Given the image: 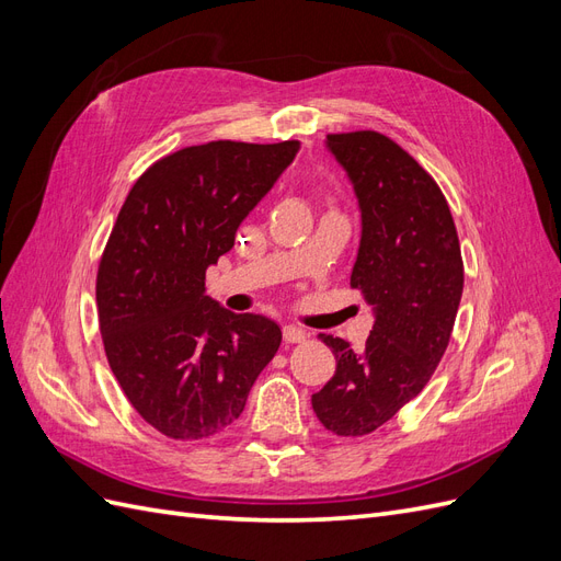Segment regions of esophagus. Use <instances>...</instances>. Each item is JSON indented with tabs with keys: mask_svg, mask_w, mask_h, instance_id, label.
<instances>
[{
	"mask_svg": "<svg viewBox=\"0 0 561 561\" xmlns=\"http://www.w3.org/2000/svg\"><path fill=\"white\" fill-rule=\"evenodd\" d=\"M283 339L287 344H301L304 339H307V332H304L301 328H297V325H285L283 328Z\"/></svg>",
	"mask_w": 561,
	"mask_h": 561,
	"instance_id": "1",
	"label": "esophagus"
}]
</instances>
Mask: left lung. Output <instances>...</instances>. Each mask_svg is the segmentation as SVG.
Instances as JSON below:
<instances>
[{"label": "left lung", "mask_w": 561, "mask_h": 561, "mask_svg": "<svg viewBox=\"0 0 561 561\" xmlns=\"http://www.w3.org/2000/svg\"><path fill=\"white\" fill-rule=\"evenodd\" d=\"M328 149L358 196L363 236L351 287L375 309V325L360 351L320 334L336 371L311 404L330 433L363 437L414 400L443 360L463 260L445 194L398 142L355 130L328 135Z\"/></svg>", "instance_id": "8db88e82"}]
</instances>
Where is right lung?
Wrapping results in <instances>:
<instances>
[{
    "label": "right lung",
    "instance_id": "1",
    "mask_svg": "<svg viewBox=\"0 0 561 561\" xmlns=\"http://www.w3.org/2000/svg\"><path fill=\"white\" fill-rule=\"evenodd\" d=\"M299 142L215 140L173 151L133 184L98 266L107 363L151 428L208 439L241 416L280 328L206 295V268L297 157Z\"/></svg>",
    "mask_w": 561,
    "mask_h": 561
}]
</instances>
